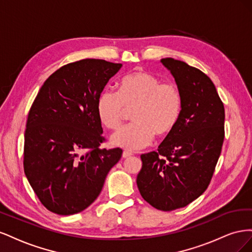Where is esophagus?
I'll return each instance as SVG.
<instances>
[{
	"label": "esophagus",
	"mask_w": 252,
	"mask_h": 252,
	"mask_svg": "<svg viewBox=\"0 0 252 252\" xmlns=\"http://www.w3.org/2000/svg\"><path fill=\"white\" fill-rule=\"evenodd\" d=\"M131 156H132L131 152H129V151H127V150H125V151L123 152V158H130Z\"/></svg>",
	"instance_id": "obj_1"
}]
</instances>
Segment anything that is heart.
<instances>
[{
	"mask_svg": "<svg viewBox=\"0 0 252 252\" xmlns=\"http://www.w3.org/2000/svg\"><path fill=\"white\" fill-rule=\"evenodd\" d=\"M180 88L172 82H161L145 70L126 74L118 84V93L105 90L96 102L101 123L118 130L132 111L133 123L111 136V144L127 150H139L158 138L172 132L182 114Z\"/></svg>",
	"mask_w": 252,
	"mask_h": 252,
	"instance_id": "1",
	"label": "heart"
}]
</instances>
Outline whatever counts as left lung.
Here are the masks:
<instances>
[{"label": "left lung", "mask_w": 252, "mask_h": 252, "mask_svg": "<svg viewBox=\"0 0 252 252\" xmlns=\"http://www.w3.org/2000/svg\"><path fill=\"white\" fill-rule=\"evenodd\" d=\"M161 62L180 88L182 114L158 151L141 156L136 184L152 207L171 211L193 202L209 186L225 138V109L207 74L172 58Z\"/></svg>", "instance_id": "1"}]
</instances>
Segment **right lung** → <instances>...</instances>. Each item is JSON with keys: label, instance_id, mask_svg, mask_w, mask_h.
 Masks as SVG:
<instances>
[{"label": "right lung", "instance_id": "right-lung-1", "mask_svg": "<svg viewBox=\"0 0 252 252\" xmlns=\"http://www.w3.org/2000/svg\"><path fill=\"white\" fill-rule=\"evenodd\" d=\"M122 64L85 59L64 65L44 82L30 107L24 171L40 202L61 216L86 209L123 154L105 142L96 102Z\"/></svg>", "mask_w": 252, "mask_h": 252}]
</instances>
